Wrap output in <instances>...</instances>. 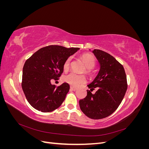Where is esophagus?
<instances>
[{
	"instance_id": "obj_1",
	"label": "esophagus",
	"mask_w": 149,
	"mask_h": 149,
	"mask_svg": "<svg viewBox=\"0 0 149 149\" xmlns=\"http://www.w3.org/2000/svg\"><path fill=\"white\" fill-rule=\"evenodd\" d=\"M70 89L72 90V91H76V90H77V88H76L73 87V86H71Z\"/></svg>"
}]
</instances>
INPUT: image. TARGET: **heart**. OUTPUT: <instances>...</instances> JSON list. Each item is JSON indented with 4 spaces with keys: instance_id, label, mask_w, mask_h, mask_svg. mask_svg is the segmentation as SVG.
<instances>
[{
    "instance_id": "obj_1",
    "label": "heart",
    "mask_w": 149,
    "mask_h": 149,
    "mask_svg": "<svg viewBox=\"0 0 149 149\" xmlns=\"http://www.w3.org/2000/svg\"><path fill=\"white\" fill-rule=\"evenodd\" d=\"M81 60L86 66V73L90 74L91 73V69H93L94 66H95V58L91 54L89 53L83 54L81 56ZM71 58L70 57L66 59V60L65 61L63 65L64 71H66L69 70L71 65ZM63 80L65 82L73 86H78L79 85L84 83L86 82V76L84 74H78L74 73H71L65 76Z\"/></svg>"
}]
</instances>
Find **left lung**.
Returning a JSON list of instances; mask_svg holds the SVG:
<instances>
[{
  "label": "left lung",
  "instance_id": "obj_1",
  "mask_svg": "<svg viewBox=\"0 0 149 149\" xmlns=\"http://www.w3.org/2000/svg\"><path fill=\"white\" fill-rule=\"evenodd\" d=\"M100 65L93 81L88 85L87 96L79 101L81 110L88 118L100 119L110 116L118 109L127 89L123 66L110 54L100 49L93 50ZM96 88L95 94L91 92Z\"/></svg>",
  "mask_w": 149,
  "mask_h": 149
}]
</instances>
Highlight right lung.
<instances>
[{
  "instance_id": "add662e5",
  "label": "right lung",
  "mask_w": 149,
  "mask_h": 149,
  "mask_svg": "<svg viewBox=\"0 0 149 149\" xmlns=\"http://www.w3.org/2000/svg\"><path fill=\"white\" fill-rule=\"evenodd\" d=\"M78 49L49 45L40 48L26 60L22 88L28 102L35 109L49 112L61 105L70 85L64 83L56 87L51 84V80L58 79L63 72L65 61Z\"/></svg>"
}]
</instances>
